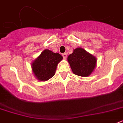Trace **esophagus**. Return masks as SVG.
<instances>
[{"label": "esophagus", "instance_id": "1", "mask_svg": "<svg viewBox=\"0 0 123 123\" xmlns=\"http://www.w3.org/2000/svg\"><path fill=\"white\" fill-rule=\"evenodd\" d=\"M62 57H63L64 59H66L67 58L66 54V53H64V54H62Z\"/></svg>", "mask_w": 123, "mask_h": 123}]
</instances>
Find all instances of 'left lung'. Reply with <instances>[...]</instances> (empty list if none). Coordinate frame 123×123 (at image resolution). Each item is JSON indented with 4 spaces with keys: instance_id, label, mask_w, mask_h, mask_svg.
I'll return each mask as SVG.
<instances>
[{
    "instance_id": "8db88e82",
    "label": "left lung",
    "mask_w": 123,
    "mask_h": 123,
    "mask_svg": "<svg viewBox=\"0 0 123 123\" xmlns=\"http://www.w3.org/2000/svg\"><path fill=\"white\" fill-rule=\"evenodd\" d=\"M68 61L74 74L82 77L89 76L97 66V58L81 47L73 50L69 55Z\"/></svg>"
}]
</instances>
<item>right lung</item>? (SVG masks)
Segmentation results:
<instances>
[{
	"mask_svg": "<svg viewBox=\"0 0 123 123\" xmlns=\"http://www.w3.org/2000/svg\"><path fill=\"white\" fill-rule=\"evenodd\" d=\"M62 59L59 53L53 52L49 49L44 50L31 63L34 76L40 81L49 80L54 76L57 64Z\"/></svg>",
	"mask_w": 123,
	"mask_h": 123,
	"instance_id": "right-lung-1",
	"label": "right lung"
}]
</instances>
